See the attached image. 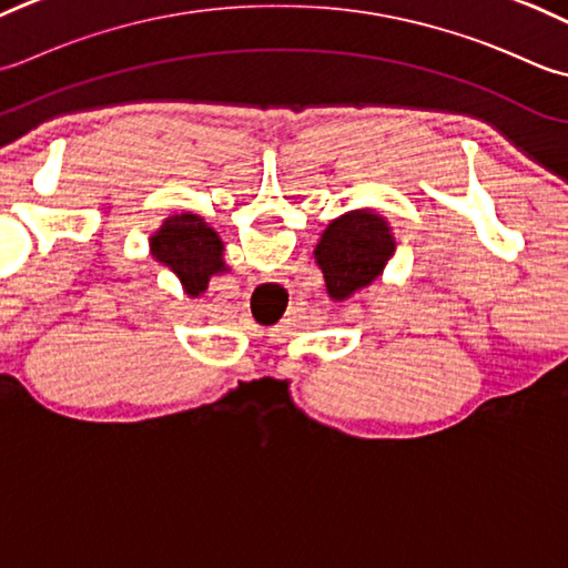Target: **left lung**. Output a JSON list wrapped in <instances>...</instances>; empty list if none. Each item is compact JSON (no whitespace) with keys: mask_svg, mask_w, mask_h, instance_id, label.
<instances>
[{"mask_svg":"<svg viewBox=\"0 0 568 568\" xmlns=\"http://www.w3.org/2000/svg\"><path fill=\"white\" fill-rule=\"evenodd\" d=\"M392 250L395 240L379 215L353 211L333 220L316 245V262L326 276L328 294L341 301L375 282Z\"/></svg>","mask_w":568,"mask_h":568,"instance_id":"obj_1","label":"left lung"}]
</instances>
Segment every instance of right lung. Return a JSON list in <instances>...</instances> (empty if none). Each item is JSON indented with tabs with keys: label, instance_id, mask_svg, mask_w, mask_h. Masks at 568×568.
Masks as SVG:
<instances>
[{
	"label": "right lung",
	"instance_id": "right-lung-1",
	"mask_svg": "<svg viewBox=\"0 0 568 568\" xmlns=\"http://www.w3.org/2000/svg\"><path fill=\"white\" fill-rule=\"evenodd\" d=\"M152 252L181 276V284L191 296L205 292L207 280L225 270L223 242L213 227L203 223V217L191 213L169 217L152 237Z\"/></svg>",
	"mask_w": 568,
	"mask_h": 568
}]
</instances>
